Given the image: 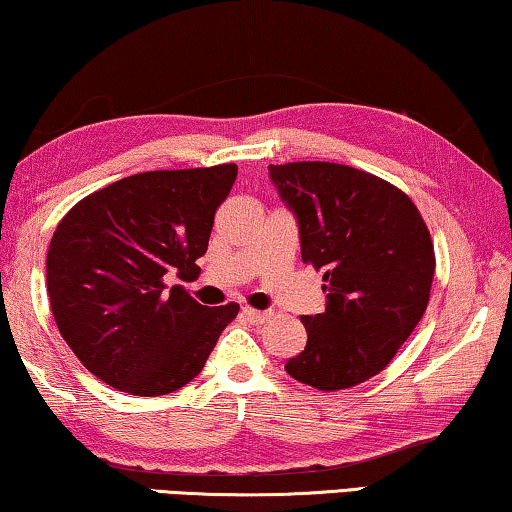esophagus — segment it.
<instances>
[{"instance_id": "1", "label": "esophagus", "mask_w": 512, "mask_h": 512, "mask_svg": "<svg viewBox=\"0 0 512 512\" xmlns=\"http://www.w3.org/2000/svg\"><path fill=\"white\" fill-rule=\"evenodd\" d=\"M242 316H245L249 322H254V325H263L272 318V311H258V309H251V306H245L242 309Z\"/></svg>"}]
</instances>
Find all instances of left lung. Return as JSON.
I'll list each match as a JSON object with an SVG mask.
<instances>
[{
	"instance_id": "left-lung-1",
	"label": "left lung",
	"mask_w": 512,
	"mask_h": 512,
	"mask_svg": "<svg viewBox=\"0 0 512 512\" xmlns=\"http://www.w3.org/2000/svg\"><path fill=\"white\" fill-rule=\"evenodd\" d=\"M270 178L327 293L325 311L302 316L306 345L286 373L320 391L357 387L387 368L426 311L428 226L403 190L348 164H270Z\"/></svg>"
}]
</instances>
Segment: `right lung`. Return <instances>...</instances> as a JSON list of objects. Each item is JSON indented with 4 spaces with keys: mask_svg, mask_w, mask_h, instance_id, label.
I'll return each mask as SVG.
<instances>
[{
    "mask_svg": "<svg viewBox=\"0 0 512 512\" xmlns=\"http://www.w3.org/2000/svg\"><path fill=\"white\" fill-rule=\"evenodd\" d=\"M235 164L146 171L84 196L47 251V295L75 357L130 396H167L201 373L240 306H203L167 274L199 277Z\"/></svg>",
    "mask_w": 512,
    "mask_h": 512,
    "instance_id": "right-lung-1",
    "label": "right lung"
}]
</instances>
